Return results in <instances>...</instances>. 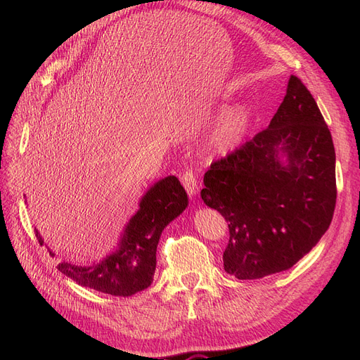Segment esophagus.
Wrapping results in <instances>:
<instances>
[{"mask_svg": "<svg viewBox=\"0 0 360 360\" xmlns=\"http://www.w3.org/2000/svg\"><path fill=\"white\" fill-rule=\"evenodd\" d=\"M181 184L186 189L188 195L192 198L195 195L198 193V183H197V177H195V174L189 169V171H184L183 176H181Z\"/></svg>", "mask_w": 360, "mask_h": 360, "instance_id": "34e87169", "label": "esophagus"}]
</instances>
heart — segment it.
Masks as SVG:
<instances>
[{
    "instance_id": "heart-1",
    "label": "heart",
    "mask_w": 360,
    "mask_h": 360,
    "mask_svg": "<svg viewBox=\"0 0 360 360\" xmlns=\"http://www.w3.org/2000/svg\"><path fill=\"white\" fill-rule=\"evenodd\" d=\"M248 126V112L243 106L233 108L225 112L210 132V146L216 151L230 150L238 144Z\"/></svg>"
}]
</instances>
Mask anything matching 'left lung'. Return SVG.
<instances>
[{
    "label": "left lung",
    "instance_id": "8db88e82",
    "mask_svg": "<svg viewBox=\"0 0 360 360\" xmlns=\"http://www.w3.org/2000/svg\"><path fill=\"white\" fill-rule=\"evenodd\" d=\"M201 198L230 228L224 269L237 279L288 270L319 243L336 202L335 148L297 76L263 132L216 160Z\"/></svg>",
    "mask_w": 360,
    "mask_h": 360
}]
</instances>
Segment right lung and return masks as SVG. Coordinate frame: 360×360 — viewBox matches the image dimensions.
Returning a JSON list of instances; mask_svg holds the SVG:
<instances>
[{
    "label": "right lung",
    "mask_w": 360,
    "mask_h": 360,
    "mask_svg": "<svg viewBox=\"0 0 360 360\" xmlns=\"http://www.w3.org/2000/svg\"><path fill=\"white\" fill-rule=\"evenodd\" d=\"M188 204V193L176 176L162 179L141 197L138 210L126 224L114 252L90 266L63 261L57 269L78 285L111 296L129 297L143 291L153 282L163 228L180 216ZM36 236L39 243L45 245L37 230ZM48 250L56 257V252Z\"/></svg>",
    "instance_id": "right-lung-1"
}]
</instances>
